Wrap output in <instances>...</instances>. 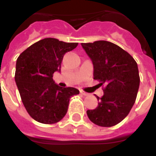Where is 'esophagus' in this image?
Returning a JSON list of instances; mask_svg holds the SVG:
<instances>
[{"mask_svg": "<svg viewBox=\"0 0 156 156\" xmlns=\"http://www.w3.org/2000/svg\"><path fill=\"white\" fill-rule=\"evenodd\" d=\"M80 93L82 94L83 95H87L88 94L87 92H85V91H83V90H80Z\"/></svg>", "mask_w": 156, "mask_h": 156, "instance_id": "obj_1", "label": "esophagus"}]
</instances>
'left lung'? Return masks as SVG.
Masks as SVG:
<instances>
[{"label":"left lung","mask_w":156,"mask_h":156,"mask_svg":"<svg viewBox=\"0 0 156 156\" xmlns=\"http://www.w3.org/2000/svg\"><path fill=\"white\" fill-rule=\"evenodd\" d=\"M81 44L92 61L94 79L104 85L102 97L95 95L97 108L87 110V114L97 126H116L127 116L135 102L140 83L138 65L113 43L99 40Z\"/></svg>","instance_id":"8db88e82"}]
</instances>
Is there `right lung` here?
I'll list each match as a JSON object with an SVG mask.
<instances>
[{"label": "right lung", "instance_id": "obj_1", "mask_svg": "<svg viewBox=\"0 0 156 156\" xmlns=\"http://www.w3.org/2000/svg\"><path fill=\"white\" fill-rule=\"evenodd\" d=\"M78 44L45 38L30 45L17 59L16 84L25 108L38 122L61 121L67 112L71 96L79 94L78 89L59 87L52 79L54 72L61 71L64 55Z\"/></svg>", "mask_w": 156, "mask_h": 156}]
</instances>
